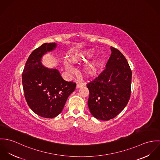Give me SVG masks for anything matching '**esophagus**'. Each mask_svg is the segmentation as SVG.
<instances>
[{"label":"esophagus","instance_id":"1","mask_svg":"<svg viewBox=\"0 0 160 160\" xmlns=\"http://www.w3.org/2000/svg\"><path fill=\"white\" fill-rule=\"evenodd\" d=\"M83 86H84V84H83V83H82V82H77V84H76V88L79 89V88H80L82 87Z\"/></svg>","mask_w":160,"mask_h":160}]
</instances>
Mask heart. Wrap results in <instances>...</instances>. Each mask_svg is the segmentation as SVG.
I'll return each mask as SVG.
<instances>
[{
  "label": "heart",
  "instance_id": "obj_1",
  "mask_svg": "<svg viewBox=\"0 0 160 160\" xmlns=\"http://www.w3.org/2000/svg\"><path fill=\"white\" fill-rule=\"evenodd\" d=\"M95 55V50L94 49H90L88 50H86L84 52L78 53L76 55L72 56L70 58V62L72 63H79L82 62H87L89 59L92 58ZM100 60L97 59L95 60L93 63L88 67V68L86 69V74L88 76H94L99 68V66L100 65ZM65 68L68 71H71L72 69L69 66L68 64L65 65Z\"/></svg>",
  "mask_w": 160,
  "mask_h": 160
}]
</instances>
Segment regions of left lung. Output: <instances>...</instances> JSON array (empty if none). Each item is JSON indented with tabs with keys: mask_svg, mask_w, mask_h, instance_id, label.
I'll list each match as a JSON object with an SVG mask.
<instances>
[{
	"mask_svg": "<svg viewBox=\"0 0 160 160\" xmlns=\"http://www.w3.org/2000/svg\"><path fill=\"white\" fill-rule=\"evenodd\" d=\"M111 48L105 69L87 84L89 91L88 107L96 119L108 121L116 117L127 105L131 96L132 71L118 49Z\"/></svg>",
	"mask_w": 160,
	"mask_h": 160,
	"instance_id": "obj_1",
	"label": "left lung"
}]
</instances>
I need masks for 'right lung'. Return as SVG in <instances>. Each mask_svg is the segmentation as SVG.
<instances>
[{
	"label": "right lung",
	"instance_id": "right-lung-1",
	"mask_svg": "<svg viewBox=\"0 0 160 160\" xmlns=\"http://www.w3.org/2000/svg\"><path fill=\"white\" fill-rule=\"evenodd\" d=\"M57 46L55 42L44 43L28 57L22 74L24 97L29 108L36 114L53 118L60 114L76 83L65 81L57 69L48 68L42 63L47 52Z\"/></svg>",
	"mask_w": 160,
	"mask_h": 160
}]
</instances>
